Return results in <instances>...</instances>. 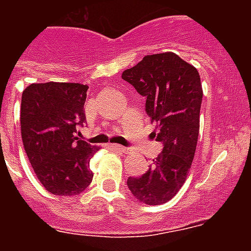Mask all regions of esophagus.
<instances>
[{
	"instance_id": "1",
	"label": "esophagus",
	"mask_w": 251,
	"mask_h": 251,
	"mask_svg": "<svg viewBox=\"0 0 251 251\" xmlns=\"http://www.w3.org/2000/svg\"><path fill=\"white\" fill-rule=\"evenodd\" d=\"M112 149L114 150H117V151H120V152L122 153H129L131 150L127 149V147H125V146H120V145H113V146H110Z\"/></svg>"
}]
</instances>
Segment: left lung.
I'll return each instance as SVG.
<instances>
[{
	"label": "left lung",
	"mask_w": 251,
	"mask_h": 251,
	"mask_svg": "<svg viewBox=\"0 0 251 251\" xmlns=\"http://www.w3.org/2000/svg\"><path fill=\"white\" fill-rule=\"evenodd\" d=\"M146 98V112L156 124L152 135L163 151L141 177H129L127 186L146 204H161L175 197L186 181L199 135L203 91L198 70L176 53L145 56L122 73Z\"/></svg>",
	"instance_id": "1"
}]
</instances>
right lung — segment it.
Wrapping results in <instances>:
<instances>
[{"label":"right lung","mask_w":251,"mask_h":251,"mask_svg":"<svg viewBox=\"0 0 251 251\" xmlns=\"http://www.w3.org/2000/svg\"><path fill=\"white\" fill-rule=\"evenodd\" d=\"M88 86L33 83L22 94L21 131L41 185L54 195H78L92 181L90 160L98 147L75 137L83 126Z\"/></svg>","instance_id":"obj_1"}]
</instances>
